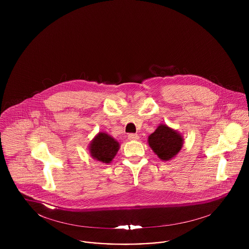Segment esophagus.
Listing matches in <instances>:
<instances>
[{
  "instance_id": "obj_1",
  "label": "esophagus",
  "mask_w": 249,
  "mask_h": 249,
  "mask_svg": "<svg viewBox=\"0 0 249 249\" xmlns=\"http://www.w3.org/2000/svg\"><path fill=\"white\" fill-rule=\"evenodd\" d=\"M128 139H129L130 141H136V140L139 139V135H138V134H133V133H131V134L128 135Z\"/></svg>"
}]
</instances>
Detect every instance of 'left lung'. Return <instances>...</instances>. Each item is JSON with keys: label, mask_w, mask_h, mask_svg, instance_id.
<instances>
[{"label": "left lung", "mask_w": 249, "mask_h": 249, "mask_svg": "<svg viewBox=\"0 0 249 249\" xmlns=\"http://www.w3.org/2000/svg\"><path fill=\"white\" fill-rule=\"evenodd\" d=\"M182 142V137L166 125H160L149 137L150 147L162 160H168L178 154Z\"/></svg>", "instance_id": "obj_1"}]
</instances>
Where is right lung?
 I'll return each instance as SVG.
<instances>
[{"mask_svg": "<svg viewBox=\"0 0 249 249\" xmlns=\"http://www.w3.org/2000/svg\"><path fill=\"white\" fill-rule=\"evenodd\" d=\"M118 150L119 144L112 137L105 133H99L89 146L91 157L104 163L110 162Z\"/></svg>", "mask_w": 249, "mask_h": 249, "instance_id": "add662e5", "label": "right lung"}]
</instances>
